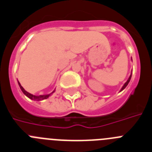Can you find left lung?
I'll use <instances>...</instances> for the list:
<instances>
[{"mask_svg": "<svg viewBox=\"0 0 152 152\" xmlns=\"http://www.w3.org/2000/svg\"><path fill=\"white\" fill-rule=\"evenodd\" d=\"M131 77H132V74H131V75H130V76H129V77L128 80H127V81H126V82L125 83V84H124V85L123 86V88H122V89L120 90V91H123V90H124L125 88H126V86L128 85V84H129V83L130 80H131Z\"/></svg>", "mask_w": 152, "mask_h": 152, "instance_id": "obj_1", "label": "left lung"}]
</instances>
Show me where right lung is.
Returning a JSON list of instances; mask_svg holds the SVG:
<instances>
[{"label":"right lung","mask_w":152,"mask_h":152,"mask_svg":"<svg viewBox=\"0 0 152 152\" xmlns=\"http://www.w3.org/2000/svg\"><path fill=\"white\" fill-rule=\"evenodd\" d=\"M18 84H19V86H20V88L21 91H23V93L24 94L26 95V96H28V97H29V99H31V100H37V101H39V100H44V99H46V98H48L51 94H52V93L55 92V91H54L52 93H51L50 94H48V95H40V96H35V95L31 94L28 93L27 91H25V90H24V88H23L22 86H21L20 83L19 82V81H18Z\"/></svg>","instance_id":"add662e5"}]
</instances>
